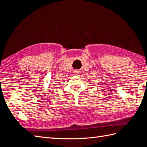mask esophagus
<instances>
[{"label": "esophagus", "instance_id": "obj_1", "mask_svg": "<svg viewBox=\"0 0 147 147\" xmlns=\"http://www.w3.org/2000/svg\"><path fill=\"white\" fill-rule=\"evenodd\" d=\"M79 72H80V71H79L78 70H75L74 73L75 75H77V74H79Z\"/></svg>", "mask_w": 147, "mask_h": 147}]
</instances>
